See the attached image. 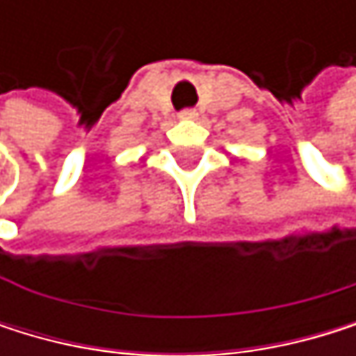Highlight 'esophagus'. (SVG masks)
<instances>
[{"label":"esophagus","mask_w":356,"mask_h":356,"mask_svg":"<svg viewBox=\"0 0 356 356\" xmlns=\"http://www.w3.org/2000/svg\"><path fill=\"white\" fill-rule=\"evenodd\" d=\"M194 117H196V111L194 108H184L179 113V119H194Z\"/></svg>","instance_id":"obj_1"}]
</instances>
